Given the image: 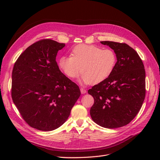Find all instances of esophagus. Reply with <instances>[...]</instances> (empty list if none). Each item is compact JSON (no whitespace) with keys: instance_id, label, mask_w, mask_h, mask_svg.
<instances>
[{"instance_id":"esophagus-1","label":"esophagus","mask_w":160,"mask_h":160,"mask_svg":"<svg viewBox=\"0 0 160 160\" xmlns=\"http://www.w3.org/2000/svg\"><path fill=\"white\" fill-rule=\"evenodd\" d=\"M81 94H85L87 93V90L83 88H81Z\"/></svg>"}]
</instances>
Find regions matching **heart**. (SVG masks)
I'll return each mask as SVG.
<instances>
[{
  "instance_id": "b5f03b06",
  "label": "heart",
  "mask_w": 160,
  "mask_h": 160,
  "mask_svg": "<svg viewBox=\"0 0 160 160\" xmlns=\"http://www.w3.org/2000/svg\"><path fill=\"white\" fill-rule=\"evenodd\" d=\"M72 56H62L58 61L59 69L69 78L74 79L83 72L81 83L98 84L112 73L117 56L111 49L93 45L80 44L72 50Z\"/></svg>"
}]
</instances>
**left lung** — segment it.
<instances>
[{
  "label": "left lung",
  "instance_id": "left-lung-1",
  "mask_svg": "<svg viewBox=\"0 0 160 160\" xmlns=\"http://www.w3.org/2000/svg\"><path fill=\"white\" fill-rule=\"evenodd\" d=\"M117 56L113 71L88 90L93 97L92 119L101 127L114 129L128 125L141 109L146 96V71L141 58L125 43L101 41Z\"/></svg>",
  "mask_w": 160,
  "mask_h": 160
}]
</instances>
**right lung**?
<instances>
[{
    "instance_id": "obj_1",
    "label": "right lung",
    "mask_w": 160,
    "mask_h": 160,
    "mask_svg": "<svg viewBox=\"0 0 160 160\" xmlns=\"http://www.w3.org/2000/svg\"><path fill=\"white\" fill-rule=\"evenodd\" d=\"M65 46L51 39L38 41L19 56L12 72L11 95L23 119L41 131L59 128L68 119L81 91L56 62Z\"/></svg>"
}]
</instances>
